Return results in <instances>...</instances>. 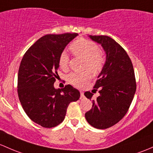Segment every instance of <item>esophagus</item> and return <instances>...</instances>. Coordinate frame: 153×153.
<instances>
[{
  "mask_svg": "<svg viewBox=\"0 0 153 153\" xmlns=\"http://www.w3.org/2000/svg\"><path fill=\"white\" fill-rule=\"evenodd\" d=\"M80 93H81V97H80V98H81V100H82L83 97H84V95H83V92L82 91H80Z\"/></svg>",
  "mask_w": 153,
  "mask_h": 153,
  "instance_id": "34e87169",
  "label": "esophagus"
}]
</instances>
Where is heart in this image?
<instances>
[{
    "label": "heart",
    "mask_w": 153,
    "mask_h": 153,
    "mask_svg": "<svg viewBox=\"0 0 153 153\" xmlns=\"http://www.w3.org/2000/svg\"><path fill=\"white\" fill-rule=\"evenodd\" d=\"M70 50L75 56L84 59V72H72L67 76V81L75 87H81L90 81L92 73L99 74L103 70L105 64V58L100 53V47L94 42L79 38L71 43ZM70 58L67 53L62 52L59 58V65L61 69L67 70L69 67Z\"/></svg>",
    "instance_id": "obj_1"
}]
</instances>
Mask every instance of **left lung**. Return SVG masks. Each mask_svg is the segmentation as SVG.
<instances>
[{"label": "left lung", "instance_id": "8db88e82", "mask_svg": "<svg viewBox=\"0 0 153 153\" xmlns=\"http://www.w3.org/2000/svg\"><path fill=\"white\" fill-rule=\"evenodd\" d=\"M89 37L102 45L106 61L94 86V90L100 88V95L92 100V107L85 117L94 128L106 129L119 123L128 112L136 92V78L131 59L120 44L108 36ZM84 95L91 100L93 94L86 91Z\"/></svg>", "mask_w": 153, "mask_h": 153}]
</instances>
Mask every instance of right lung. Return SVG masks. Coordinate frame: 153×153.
<instances>
[{"instance_id":"obj_1","label":"right lung","mask_w":153,"mask_h":153,"mask_svg":"<svg viewBox=\"0 0 153 153\" xmlns=\"http://www.w3.org/2000/svg\"><path fill=\"white\" fill-rule=\"evenodd\" d=\"M77 33L47 34L39 39L24 54L19 67L17 93L22 108L30 120L43 128H53L64 121L67 108L80 97L71 85L56 89L59 58Z\"/></svg>"}]
</instances>
